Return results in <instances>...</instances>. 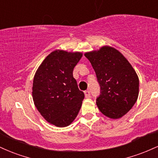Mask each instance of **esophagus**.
<instances>
[{"label": "esophagus", "mask_w": 158, "mask_h": 158, "mask_svg": "<svg viewBox=\"0 0 158 158\" xmlns=\"http://www.w3.org/2000/svg\"><path fill=\"white\" fill-rule=\"evenodd\" d=\"M85 97H86V98H89L90 97V90H86V91H85Z\"/></svg>", "instance_id": "obj_1"}]
</instances>
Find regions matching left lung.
I'll list each match as a JSON object with an SVG mask.
<instances>
[{"label": "left lung", "mask_w": 158, "mask_h": 158, "mask_svg": "<svg viewBox=\"0 0 158 158\" xmlns=\"http://www.w3.org/2000/svg\"><path fill=\"white\" fill-rule=\"evenodd\" d=\"M100 86L97 106L101 113L119 119L131 109L139 94V78L124 56L117 49L103 46L85 52Z\"/></svg>", "instance_id": "left-lung-1"}]
</instances>
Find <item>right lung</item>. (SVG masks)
<instances>
[{"label": "right lung", "mask_w": 158, "mask_h": 158, "mask_svg": "<svg viewBox=\"0 0 158 158\" xmlns=\"http://www.w3.org/2000/svg\"><path fill=\"white\" fill-rule=\"evenodd\" d=\"M80 52L56 50L50 52L36 70L32 83V99L41 115L50 124L66 127L80 110L85 94L73 77Z\"/></svg>", "instance_id": "add662e5"}]
</instances>
